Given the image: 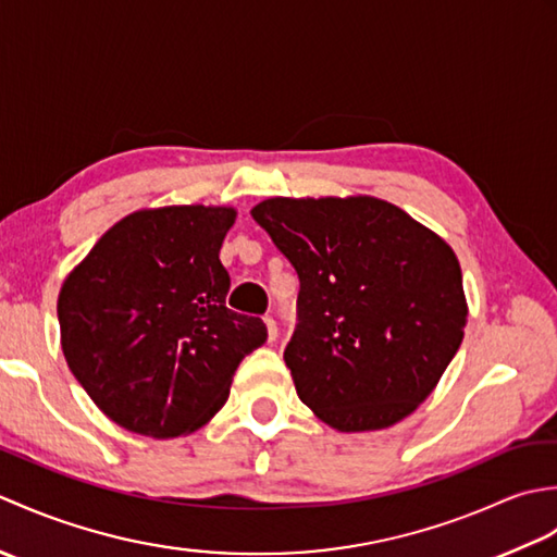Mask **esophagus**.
<instances>
[{"mask_svg": "<svg viewBox=\"0 0 557 557\" xmlns=\"http://www.w3.org/2000/svg\"><path fill=\"white\" fill-rule=\"evenodd\" d=\"M263 323H265V330H268V342H275V337H277V323L272 321L270 315L263 318Z\"/></svg>", "mask_w": 557, "mask_h": 557, "instance_id": "1", "label": "esophagus"}]
</instances>
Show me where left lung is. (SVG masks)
Listing matches in <instances>:
<instances>
[{"label":"left lung","instance_id":"1","mask_svg":"<svg viewBox=\"0 0 557 557\" xmlns=\"http://www.w3.org/2000/svg\"><path fill=\"white\" fill-rule=\"evenodd\" d=\"M251 215L301 282L285 363L304 405L342 433L389 429L417 411L465 339L453 246L361 194L275 196Z\"/></svg>","mask_w":557,"mask_h":557}]
</instances>
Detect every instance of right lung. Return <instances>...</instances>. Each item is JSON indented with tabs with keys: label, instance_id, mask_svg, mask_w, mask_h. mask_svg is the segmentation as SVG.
I'll return each mask as SVG.
<instances>
[{
	"label": "right lung",
	"instance_id": "right-lung-1",
	"mask_svg": "<svg viewBox=\"0 0 557 557\" xmlns=\"http://www.w3.org/2000/svg\"><path fill=\"white\" fill-rule=\"evenodd\" d=\"M232 206H162L122 218L69 272L57 299L71 373L122 429L170 441L224 407L234 371L263 345L260 318L224 306Z\"/></svg>",
	"mask_w": 557,
	"mask_h": 557
}]
</instances>
